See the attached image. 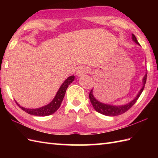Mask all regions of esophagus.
Segmentation results:
<instances>
[{"label":"esophagus","mask_w":158,"mask_h":158,"mask_svg":"<svg viewBox=\"0 0 158 158\" xmlns=\"http://www.w3.org/2000/svg\"><path fill=\"white\" fill-rule=\"evenodd\" d=\"M89 71L90 70L89 68L83 66H81L78 70H77L76 74L78 77H82L86 75V74H88V73H89Z\"/></svg>","instance_id":"obj_1"}]
</instances>
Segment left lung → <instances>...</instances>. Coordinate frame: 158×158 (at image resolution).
Masks as SVG:
<instances>
[{"label":"left lung","instance_id":"8db88e82","mask_svg":"<svg viewBox=\"0 0 158 158\" xmlns=\"http://www.w3.org/2000/svg\"><path fill=\"white\" fill-rule=\"evenodd\" d=\"M132 40L135 41L136 44L139 45V43L137 41L136 36L132 34ZM147 73L145 74V75L144 76L143 79V86L141 89L138 93V94L134 98L132 101H130L129 103L126 104V105H120V106H115L112 105H108V104H105L101 102L98 101V100H96V98L93 95V89H92L89 92V98L90 100V102H91L92 105L94 108L96 110L97 112L99 113H101L102 115H105L106 116H117L119 115H122V114L126 112L127 110H128L131 107H132L136 103V100L139 99V96L143 92L144 88H145V83L147 81Z\"/></svg>","mask_w":158,"mask_h":158}]
</instances>
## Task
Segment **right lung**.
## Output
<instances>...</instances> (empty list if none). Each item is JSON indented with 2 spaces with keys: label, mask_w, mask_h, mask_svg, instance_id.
<instances>
[{
  "label": "right lung",
  "mask_w": 158,
  "mask_h": 158,
  "mask_svg": "<svg viewBox=\"0 0 158 158\" xmlns=\"http://www.w3.org/2000/svg\"><path fill=\"white\" fill-rule=\"evenodd\" d=\"M74 79H75V76L74 75L70 76L69 77H68V78L64 81L62 85L60 87L58 92H57L56 96L54 97V98L53 99L52 101L50 103H49L48 105L43 106L41 107V108H38V109L24 108V107L19 106V105H18V103L16 102L17 105H18L23 110H24L25 112L30 114V115H36V116H48V115H52V114L54 113L56 110L59 109L60 105H61V103L65 95L66 89L70 83L74 81Z\"/></svg>",
  "instance_id": "1"
}]
</instances>
